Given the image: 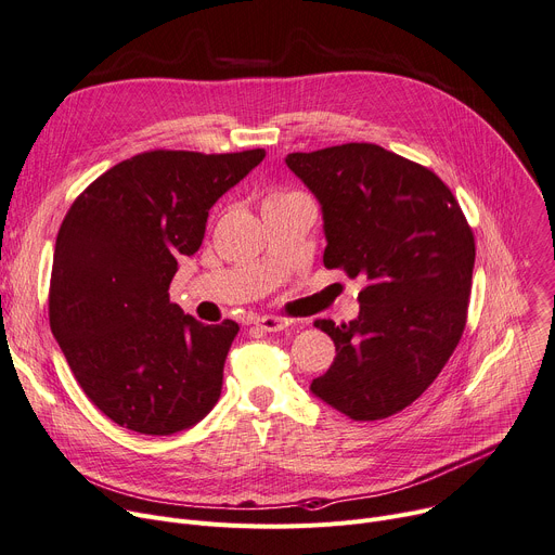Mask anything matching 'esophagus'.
<instances>
[{"label":"esophagus","mask_w":555,"mask_h":555,"mask_svg":"<svg viewBox=\"0 0 555 555\" xmlns=\"http://www.w3.org/2000/svg\"><path fill=\"white\" fill-rule=\"evenodd\" d=\"M289 324H293V319H287V317H274V314H262V317H256V319H254V326H258L260 331H266V333L283 331V328H287Z\"/></svg>","instance_id":"34e87169"}]
</instances>
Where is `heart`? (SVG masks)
<instances>
[{
    "mask_svg": "<svg viewBox=\"0 0 555 555\" xmlns=\"http://www.w3.org/2000/svg\"><path fill=\"white\" fill-rule=\"evenodd\" d=\"M295 195H301V193H299V191H283V189H279V191H272V193L266 197V204L281 202V199H289V197H295Z\"/></svg>",
    "mask_w": 555,
    "mask_h": 555,
    "instance_id": "b5f03b06",
    "label": "heart"
}]
</instances>
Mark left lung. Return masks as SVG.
Instances as JSON below:
<instances>
[{"label":"left lung","mask_w":555,"mask_h":555,"mask_svg":"<svg viewBox=\"0 0 555 555\" xmlns=\"http://www.w3.org/2000/svg\"><path fill=\"white\" fill-rule=\"evenodd\" d=\"M287 168L322 204L324 266L362 276L360 314L335 326V362L310 391L353 421L412 404L463 335L475 236L452 191L429 168L375 143L293 153Z\"/></svg>","instance_id":"left-lung-1"}]
</instances>
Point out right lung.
<instances>
[{
	"label": "right lung",
	"mask_w": 555,
	"mask_h": 555,
	"mask_svg": "<svg viewBox=\"0 0 555 555\" xmlns=\"http://www.w3.org/2000/svg\"><path fill=\"white\" fill-rule=\"evenodd\" d=\"M262 157L149 151L74 199L55 238L49 324L80 389L116 425L168 436L218 402L238 324H199L168 287L199 249L209 209Z\"/></svg>",
	"instance_id": "add662e5"
}]
</instances>
